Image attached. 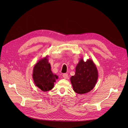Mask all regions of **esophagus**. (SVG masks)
Returning a JSON list of instances; mask_svg holds the SVG:
<instances>
[{"mask_svg":"<svg viewBox=\"0 0 128 128\" xmlns=\"http://www.w3.org/2000/svg\"><path fill=\"white\" fill-rule=\"evenodd\" d=\"M63 77L64 79H68V74H64L63 75Z\"/></svg>","mask_w":128,"mask_h":128,"instance_id":"34e87169","label":"esophagus"}]
</instances>
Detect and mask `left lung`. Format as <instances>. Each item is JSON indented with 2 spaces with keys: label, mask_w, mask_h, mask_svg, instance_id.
I'll return each mask as SVG.
<instances>
[{
  "label": "left lung",
  "mask_w": 128,
  "mask_h": 128,
  "mask_svg": "<svg viewBox=\"0 0 128 128\" xmlns=\"http://www.w3.org/2000/svg\"><path fill=\"white\" fill-rule=\"evenodd\" d=\"M98 70L95 63L91 59L86 62L82 58L76 67L74 76L70 79L73 90L82 94L91 91L95 86L98 79Z\"/></svg>",
  "instance_id": "8db88e82"
}]
</instances>
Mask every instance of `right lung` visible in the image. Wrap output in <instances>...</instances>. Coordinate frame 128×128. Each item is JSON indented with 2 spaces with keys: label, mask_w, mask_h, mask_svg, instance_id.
Listing matches in <instances>:
<instances>
[{
  "label": "right lung",
  "mask_w": 128,
  "mask_h": 128,
  "mask_svg": "<svg viewBox=\"0 0 128 128\" xmlns=\"http://www.w3.org/2000/svg\"><path fill=\"white\" fill-rule=\"evenodd\" d=\"M48 57L46 56L38 60L34 67L32 75L35 84L44 92L51 90L56 79H58V76L51 71Z\"/></svg>",
  "instance_id": "1"
}]
</instances>
